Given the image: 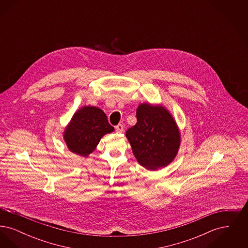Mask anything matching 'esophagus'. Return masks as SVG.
Here are the masks:
<instances>
[{
	"label": "esophagus",
	"mask_w": 248,
	"mask_h": 248,
	"mask_svg": "<svg viewBox=\"0 0 248 248\" xmlns=\"http://www.w3.org/2000/svg\"><path fill=\"white\" fill-rule=\"evenodd\" d=\"M115 131L117 133H123L124 132V125L119 124L118 125H116V127H115Z\"/></svg>",
	"instance_id": "1"
}]
</instances>
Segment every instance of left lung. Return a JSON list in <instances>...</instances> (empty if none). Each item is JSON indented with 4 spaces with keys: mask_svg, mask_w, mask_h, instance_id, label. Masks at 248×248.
Masks as SVG:
<instances>
[{
    "mask_svg": "<svg viewBox=\"0 0 248 248\" xmlns=\"http://www.w3.org/2000/svg\"><path fill=\"white\" fill-rule=\"evenodd\" d=\"M137 124L125 136L140 165L149 170L170 165L178 153L181 134L177 122L163 104L141 103Z\"/></svg>",
    "mask_w": 248,
    "mask_h": 248,
    "instance_id": "obj_1",
    "label": "left lung"
}]
</instances>
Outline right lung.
Masks as SVG:
<instances>
[{
  "label": "right lung",
  "mask_w": 248,
  "mask_h": 248,
  "mask_svg": "<svg viewBox=\"0 0 248 248\" xmlns=\"http://www.w3.org/2000/svg\"><path fill=\"white\" fill-rule=\"evenodd\" d=\"M113 131L101 108L83 106L74 112L66 125L63 140L71 153L87 157L94 152L100 140Z\"/></svg>",
  "instance_id": "add662e5"
}]
</instances>
